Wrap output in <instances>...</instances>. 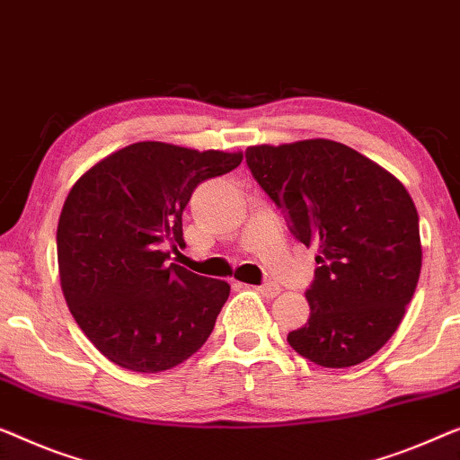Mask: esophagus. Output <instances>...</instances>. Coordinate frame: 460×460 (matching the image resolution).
<instances>
[{
    "instance_id": "obj_1",
    "label": "esophagus",
    "mask_w": 460,
    "mask_h": 460,
    "mask_svg": "<svg viewBox=\"0 0 460 460\" xmlns=\"http://www.w3.org/2000/svg\"><path fill=\"white\" fill-rule=\"evenodd\" d=\"M255 290L259 292V295H263L265 298H274V296H278L279 295V286L278 284H271V282H268V284H261V286H255Z\"/></svg>"
}]
</instances>
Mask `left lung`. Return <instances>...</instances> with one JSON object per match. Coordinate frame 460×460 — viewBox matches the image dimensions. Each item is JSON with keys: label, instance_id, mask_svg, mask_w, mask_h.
Masks as SVG:
<instances>
[{"label": "left lung", "instance_id": "left-lung-1", "mask_svg": "<svg viewBox=\"0 0 460 460\" xmlns=\"http://www.w3.org/2000/svg\"><path fill=\"white\" fill-rule=\"evenodd\" d=\"M246 165L286 214L290 232L317 246L311 315L288 334L322 367H352L382 349L402 322L421 274L419 216L382 165L328 138L255 145Z\"/></svg>", "mask_w": 460, "mask_h": 460}]
</instances>
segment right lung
<instances>
[{
    "mask_svg": "<svg viewBox=\"0 0 460 460\" xmlns=\"http://www.w3.org/2000/svg\"><path fill=\"white\" fill-rule=\"evenodd\" d=\"M241 162L243 153L143 141L72 186L58 222L59 279L78 328L111 363L159 374L209 338L230 286L168 263L164 243L184 246L192 190Z\"/></svg>",
    "mask_w": 460,
    "mask_h": 460,
    "instance_id": "obj_1",
    "label": "right lung"
}]
</instances>
